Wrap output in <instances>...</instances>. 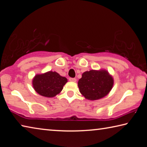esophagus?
<instances>
[{
	"label": "esophagus",
	"mask_w": 147,
	"mask_h": 147,
	"mask_svg": "<svg viewBox=\"0 0 147 147\" xmlns=\"http://www.w3.org/2000/svg\"><path fill=\"white\" fill-rule=\"evenodd\" d=\"M69 81L71 82H75L76 81V79L75 78H69Z\"/></svg>",
	"instance_id": "1"
}]
</instances>
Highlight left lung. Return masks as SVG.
<instances>
[{
	"instance_id": "8db88e82",
	"label": "left lung",
	"mask_w": 147,
	"mask_h": 147,
	"mask_svg": "<svg viewBox=\"0 0 147 147\" xmlns=\"http://www.w3.org/2000/svg\"><path fill=\"white\" fill-rule=\"evenodd\" d=\"M80 92L89 100H97L108 94L113 85V78L104 70L84 72L79 80Z\"/></svg>"
}]
</instances>
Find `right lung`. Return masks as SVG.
I'll list each match as a JSON object with an SVG mask.
<instances>
[{
	"instance_id": "1",
	"label": "right lung",
	"mask_w": 147,
	"mask_h": 147,
	"mask_svg": "<svg viewBox=\"0 0 147 147\" xmlns=\"http://www.w3.org/2000/svg\"><path fill=\"white\" fill-rule=\"evenodd\" d=\"M67 80L56 72L49 71L38 74L33 79V87L37 93L46 97H53L58 94L67 83Z\"/></svg>"
}]
</instances>
